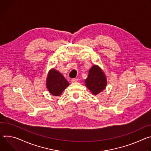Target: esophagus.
<instances>
[{
	"label": "esophagus",
	"instance_id": "1",
	"mask_svg": "<svg viewBox=\"0 0 151 151\" xmlns=\"http://www.w3.org/2000/svg\"><path fill=\"white\" fill-rule=\"evenodd\" d=\"M71 81L72 83L77 82V81H78V79H77V78H72V79H71Z\"/></svg>",
	"mask_w": 151,
	"mask_h": 151
}]
</instances>
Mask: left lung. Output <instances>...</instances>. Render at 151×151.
Returning a JSON list of instances; mask_svg holds the SVG:
<instances>
[{
	"mask_svg": "<svg viewBox=\"0 0 151 151\" xmlns=\"http://www.w3.org/2000/svg\"><path fill=\"white\" fill-rule=\"evenodd\" d=\"M86 86L95 95L103 91L107 85L104 74L96 65L92 66L89 70V75L85 80Z\"/></svg>",
	"mask_w": 151,
	"mask_h": 151,
	"instance_id": "obj_1",
	"label": "left lung"
}]
</instances>
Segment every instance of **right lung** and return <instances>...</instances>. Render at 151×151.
<instances>
[{"mask_svg": "<svg viewBox=\"0 0 151 151\" xmlns=\"http://www.w3.org/2000/svg\"><path fill=\"white\" fill-rule=\"evenodd\" d=\"M46 85L50 93L54 96H59L66 88L69 86V83L63 75L53 69L48 73Z\"/></svg>", "mask_w": 151, "mask_h": 151, "instance_id": "right-lung-1", "label": "right lung"}]
</instances>
